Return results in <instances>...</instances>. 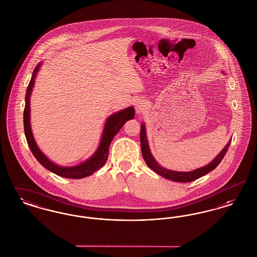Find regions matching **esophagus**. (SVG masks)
<instances>
[{
	"label": "esophagus",
	"mask_w": 257,
	"mask_h": 257,
	"mask_svg": "<svg viewBox=\"0 0 257 257\" xmlns=\"http://www.w3.org/2000/svg\"><path fill=\"white\" fill-rule=\"evenodd\" d=\"M135 109H136V112L138 114H142L145 112V110L147 109V103L144 100H138L135 103Z\"/></svg>",
	"instance_id": "obj_1"
}]
</instances>
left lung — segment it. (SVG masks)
<instances>
[{"mask_svg":"<svg viewBox=\"0 0 257 257\" xmlns=\"http://www.w3.org/2000/svg\"><path fill=\"white\" fill-rule=\"evenodd\" d=\"M230 143H231V140H229V142L226 144L224 148H222L220 154H218L217 157L213 161H211L205 167L199 168V169L193 171H171V170H168V169L160 166L158 162L153 157V155L150 151V148H149V145H148L146 125H145V123H143L141 126V147H142L143 157L147 163V167L150 168L151 170H153L156 173H158L162 177H165L166 179H170L171 181H175V182H184V183L192 182L194 180H196V179L204 176L210 171L215 170L219 166L221 160L223 159L224 155L226 154L227 149L230 146Z\"/></svg>","mask_w":257,"mask_h":257,"instance_id":"obj_1","label":"left lung"}]
</instances>
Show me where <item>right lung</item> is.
Returning a JSON list of instances; mask_svg holds the SVG:
<instances>
[{
    "instance_id": "add662e5",
    "label": "right lung",
    "mask_w": 257,
    "mask_h": 257,
    "mask_svg": "<svg viewBox=\"0 0 257 257\" xmlns=\"http://www.w3.org/2000/svg\"><path fill=\"white\" fill-rule=\"evenodd\" d=\"M41 62H39L36 66L31 81L29 83V86L27 87L26 91V97H25L24 109V131L27 142L31 151L33 152L34 156L37 158V161L48 171L65 178H72V179H80L86 176L91 175L94 171L100 170L108 159L109 155V148L110 143L113 139V137L118 133V131L121 129L124 123L130 119H133L135 116L134 107H128L124 110H119L117 112H114L110 114L107 118L103 134L101 137L100 144L98 146L96 151L85 162L81 163L80 165L73 166V167H61L55 163H53L51 160L46 157V155L43 154V152L37 147V143L35 141L32 127H31V106H30V100L31 94L33 91V87L35 86V81L37 77V72L41 66Z\"/></svg>"
}]
</instances>
